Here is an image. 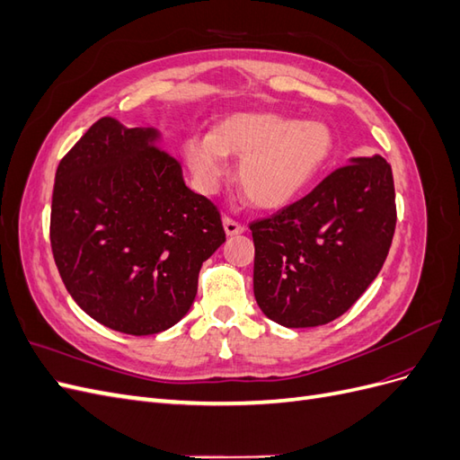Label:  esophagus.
<instances>
[{
  "label": "esophagus",
  "mask_w": 460,
  "mask_h": 460,
  "mask_svg": "<svg viewBox=\"0 0 460 460\" xmlns=\"http://www.w3.org/2000/svg\"><path fill=\"white\" fill-rule=\"evenodd\" d=\"M222 225H225V232L228 235H238V234H243L245 232V226L242 225V222L234 220L232 217H225L222 218Z\"/></svg>",
  "instance_id": "obj_1"
}]
</instances>
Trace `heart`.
<instances>
[{
	"instance_id": "heart-1",
	"label": "heart",
	"mask_w": 460,
	"mask_h": 460,
	"mask_svg": "<svg viewBox=\"0 0 460 460\" xmlns=\"http://www.w3.org/2000/svg\"><path fill=\"white\" fill-rule=\"evenodd\" d=\"M333 134L320 120H294L274 113H242L220 122L213 134L191 136L184 157L201 191L213 193L242 157L238 178L249 201L278 208L294 201L324 171Z\"/></svg>"
}]
</instances>
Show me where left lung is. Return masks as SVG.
Listing matches in <instances>:
<instances>
[{
  "mask_svg": "<svg viewBox=\"0 0 460 460\" xmlns=\"http://www.w3.org/2000/svg\"><path fill=\"white\" fill-rule=\"evenodd\" d=\"M395 222L392 166L380 155L353 159L305 198L253 220L261 311L286 328L336 320L382 270Z\"/></svg>",
  "mask_w": 460,
  "mask_h": 460,
  "instance_id": "left-lung-1",
  "label": "left lung"
}]
</instances>
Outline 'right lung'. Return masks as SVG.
<instances>
[{"label": "right lung", "instance_id": "obj_1", "mask_svg": "<svg viewBox=\"0 0 460 460\" xmlns=\"http://www.w3.org/2000/svg\"><path fill=\"white\" fill-rule=\"evenodd\" d=\"M155 130L93 122L55 172L49 242L61 280L97 323L132 336L174 326L201 264L226 242L217 205L191 191Z\"/></svg>", "mask_w": 460, "mask_h": 460}]
</instances>
